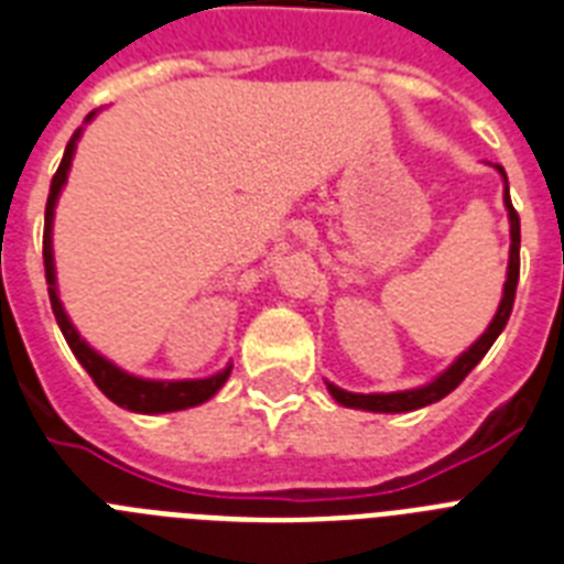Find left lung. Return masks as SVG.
I'll return each mask as SVG.
<instances>
[{
    "mask_svg": "<svg viewBox=\"0 0 564 564\" xmlns=\"http://www.w3.org/2000/svg\"><path fill=\"white\" fill-rule=\"evenodd\" d=\"M499 170L501 181H505V207H507V218H510V262H507V282L505 291H501V302L499 311L492 316V323L487 325V332L473 343V346L453 360V366L446 371H441L435 380H430L426 386H417V389H406V392H371V394H360V392H346V389H339V386L328 383V392L332 398L337 400L339 406L348 409H362V412H412V409L430 406L435 400L446 398V394L453 392L455 386L469 375V371L476 369L481 357L490 351V346L496 343L501 332H505L507 319H510V311H513V300H516V285H519V241H522V232H519V213L513 209V202H510V187H507V175L505 166L496 164Z\"/></svg>",
    "mask_w": 564,
    "mask_h": 564,
    "instance_id": "obj_1",
    "label": "left lung"
}]
</instances>
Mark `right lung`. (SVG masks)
I'll return each instance as SVG.
<instances>
[{
  "label": "right lung",
  "instance_id": "right-lung-1",
  "mask_svg": "<svg viewBox=\"0 0 564 564\" xmlns=\"http://www.w3.org/2000/svg\"><path fill=\"white\" fill-rule=\"evenodd\" d=\"M97 111H91L86 118V123L95 118ZM83 126L72 134V141L65 147V155L59 161L57 175L51 178V193L48 204H45V232H42V262H45V279H48V296L51 308L57 316L59 332H63L65 343L74 351V357L80 360L83 369L88 371V377L95 380L97 389L118 406L129 409V412H141V415H161V412H181V409L198 406L204 400H209L213 394L227 383V377L232 371V362H227L225 369L216 371V375L202 377V380H149V377H138L123 371L120 366H115L111 360H106L100 351L88 346L86 339L80 337V332L74 328V323L65 314L63 302H59L57 293V268H54V241H51V232H54V209H57L59 193H63L65 181H68V170H72L74 152H77V141H80Z\"/></svg>",
  "mask_w": 564,
  "mask_h": 564
}]
</instances>
